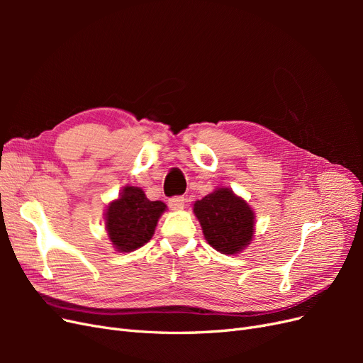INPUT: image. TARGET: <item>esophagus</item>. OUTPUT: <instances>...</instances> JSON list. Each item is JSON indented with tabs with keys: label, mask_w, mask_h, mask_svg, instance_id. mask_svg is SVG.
<instances>
[{
	"label": "esophagus",
	"mask_w": 363,
	"mask_h": 363,
	"mask_svg": "<svg viewBox=\"0 0 363 363\" xmlns=\"http://www.w3.org/2000/svg\"><path fill=\"white\" fill-rule=\"evenodd\" d=\"M184 196L182 195H175V196H171V199L168 200V204L171 208H182L184 206Z\"/></svg>",
	"instance_id": "34e87169"
}]
</instances>
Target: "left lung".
I'll list each match as a JSON object with an SVG mask.
<instances>
[{
  "mask_svg": "<svg viewBox=\"0 0 363 363\" xmlns=\"http://www.w3.org/2000/svg\"><path fill=\"white\" fill-rule=\"evenodd\" d=\"M194 212L207 242L224 255H236L255 233V213L230 189L221 188L195 201Z\"/></svg>",
  "mask_w": 363,
  "mask_h": 363,
  "instance_id": "8db88e82",
  "label": "left lung"
}]
</instances>
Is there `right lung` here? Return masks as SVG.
<instances>
[{"instance_id":"add662e5","label":"right lung","mask_w":363,"mask_h":363,"mask_svg":"<svg viewBox=\"0 0 363 363\" xmlns=\"http://www.w3.org/2000/svg\"><path fill=\"white\" fill-rule=\"evenodd\" d=\"M164 208V203L150 201L144 191L127 186L119 200L108 206L106 213V228L113 247L128 252L147 244L155 235Z\"/></svg>"}]
</instances>
